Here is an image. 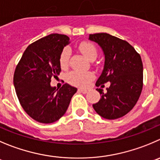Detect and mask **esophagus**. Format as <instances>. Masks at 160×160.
I'll return each instance as SVG.
<instances>
[{
    "label": "esophagus",
    "instance_id": "esophagus-1",
    "mask_svg": "<svg viewBox=\"0 0 160 160\" xmlns=\"http://www.w3.org/2000/svg\"><path fill=\"white\" fill-rule=\"evenodd\" d=\"M78 92H82V93H84V94H86V93H87V89H78Z\"/></svg>",
    "mask_w": 160,
    "mask_h": 160
}]
</instances>
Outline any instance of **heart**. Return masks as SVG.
<instances>
[{
  "label": "heart",
  "mask_w": 160,
  "mask_h": 160,
  "mask_svg": "<svg viewBox=\"0 0 160 160\" xmlns=\"http://www.w3.org/2000/svg\"><path fill=\"white\" fill-rule=\"evenodd\" d=\"M79 49L89 60H95L97 57V49L95 45L90 42H84L79 45ZM71 49L68 47L63 48L60 54V63L62 68H66L69 63ZM94 78V74L90 71H72L68 74L67 79L70 84L78 87H86Z\"/></svg>",
  "instance_id": "obj_1"
}]
</instances>
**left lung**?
<instances>
[{
  "instance_id": "1",
  "label": "left lung",
  "mask_w": 160,
  "mask_h": 160,
  "mask_svg": "<svg viewBox=\"0 0 160 160\" xmlns=\"http://www.w3.org/2000/svg\"><path fill=\"white\" fill-rule=\"evenodd\" d=\"M89 40L101 48L104 64L96 86L104 87L110 82L107 92L97 90L101 98L92 104L99 115L116 119L127 115L135 106L143 86V64L141 56L126 41L106 33L89 34Z\"/></svg>"
}]
</instances>
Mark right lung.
Returning <instances> with one entry per match:
<instances>
[{
    "label": "right lung",
    "instance_id": "1",
    "mask_svg": "<svg viewBox=\"0 0 160 160\" xmlns=\"http://www.w3.org/2000/svg\"><path fill=\"white\" fill-rule=\"evenodd\" d=\"M70 38L52 33L30 44L14 74L15 89L21 106L33 119L52 123L68 110L77 88L66 83L60 89L51 86V78L61 71L60 57Z\"/></svg>",
    "mask_w": 160,
    "mask_h": 160
}]
</instances>
